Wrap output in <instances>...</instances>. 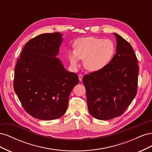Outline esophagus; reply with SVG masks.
I'll return each instance as SVG.
<instances>
[{
	"label": "esophagus",
	"instance_id": "34e87169",
	"mask_svg": "<svg viewBox=\"0 0 152 152\" xmlns=\"http://www.w3.org/2000/svg\"><path fill=\"white\" fill-rule=\"evenodd\" d=\"M82 78H83V75H81V74H79V80L81 82L82 80Z\"/></svg>",
	"mask_w": 152,
	"mask_h": 152
}]
</instances>
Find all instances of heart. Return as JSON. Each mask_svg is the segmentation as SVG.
I'll list each match as a JSON object with an SVG mask.
<instances>
[{
    "mask_svg": "<svg viewBox=\"0 0 152 152\" xmlns=\"http://www.w3.org/2000/svg\"><path fill=\"white\" fill-rule=\"evenodd\" d=\"M75 50L68 53L71 65L77 67L79 59H84L86 70L96 72L104 68L112 59L115 53V45L111 40L94 37L82 38L74 44Z\"/></svg>",
    "mask_w": 152,
    "mask_h": 152,
    "instance_id": "1",
    "label": "heart"
}]
</instances>
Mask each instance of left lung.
Instances as JSON below:
<instances>
[{
    "label": "left lung",
    "mask_w": 152,
    "mask_h": 152,
    "mask_svg": "<svg viewBox=\"0 0 152 152\" xmlns=\"http://www.w3.org/2000/svg\"><path fill=\"white\" fill-rule=\"evenodd\" d=\"M117 53L104 68L86 74V89L90 114L99 120L121 116L137 94L139 66L131 45L117 34Z\"/></svg>",
    "instance_id": "left-lung-1"
}]
</instances>
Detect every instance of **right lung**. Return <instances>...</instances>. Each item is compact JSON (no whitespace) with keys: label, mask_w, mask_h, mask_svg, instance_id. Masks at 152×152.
I'll use <instances>...</instances> for the list:
<instances>
[{"label":"right lung","mask_w":152,"mask_h":152,"mask_svg":"<svg viewBox=\"0 0 152 152\" xmlns=\"http://www.w3.org/2000/svg\"><path fill=\"white\" fill-rule=\"evenodd\" d=\"M62 41L59 32L30 39L15 66V93L25 111L40 120L62 117L71 91L79 82L77 74L67 71L56 57Z\"/></svg>","instance_id":"1"}]
</instances>
